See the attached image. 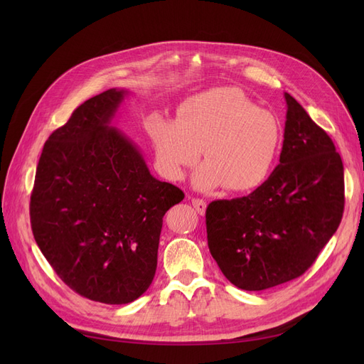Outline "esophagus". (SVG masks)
<instances>
[{
    "instance_id": "obj_1",
    "label": "esophagus",
    "mask_w": 364,
    "mask_h": 364,
    "mask_svg": "<svg viewBox=\"0 0 364 364\" xmlns=\"http://www.w3.org/2000/svg\"><path fill=\"white\" fill-rule=\"evenodd\" d=\"M191 203H193V206L196 208V211L199 213L200 215H203L205 214V211H206V202L205 200H202V199H191Z\"/></svg>"
}]
</instances>
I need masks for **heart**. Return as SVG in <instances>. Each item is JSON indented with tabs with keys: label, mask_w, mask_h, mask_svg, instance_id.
Masks as SVG:
<instances>
[{
	"label": "heart",
	"mask_w": 364,
	"mask_h": 364,
	"mask_svg": "<svg viewBox=\"0 0 364 364\" xmlns=\"http://www.w3.org/2000/svg\"><path fill=\"white\" fill-rule=\"evenodd\" d=\"M147 129L168 179L181 181L202 149L205 162L194 185L200 190L223 185L234 193L250 191L269 178L284 139L279 118L238 87L191 95L179 106L176 121L151 115Z\"/></svg>",
	"instance_id": "heart-1"
}]
</instances>
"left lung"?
I'll use <instances>...</instances> for the list:
<instances>
[{"mask_svg": "<svg viewBox=\"0 0 364 364\" xmlns=\"http://www.w3.org/2000/svg\"><path fill=\"white\" fill-rule=\"evenodd\" d=\"M278 167L249 196L206 208L208 247L235 287L259 291L299 278L334 235L345 208L333 139L285 92Z\"/></svg>", "mask_w": 364, "mask_h": 364, "instance_id": "1", "label": "left lung"}]
</instances>
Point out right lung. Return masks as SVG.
Returning <instances> with one entry per match:
<instances>
[{
	"instance_id": "1",
	"label": "right lung",
	"mask_w": 364,
	"mask_h": 364,
	"mask_svg": "<svg viewBox=\"0 0 364 364\" xmlns=\"http://www.w3.org/2000/svg\"><path fill=\"white\" fill-rule=\"evenodd\" d=\"M126 94L112 87L90 98L53 132L30 197L33 235L53 270L75 293L111 305L150 287L162 218L185 197L153 178L111 126Z\"/></svg>"
}]
</instances>
